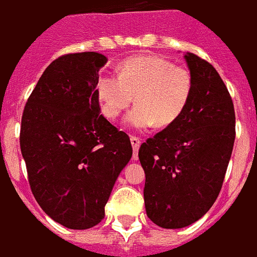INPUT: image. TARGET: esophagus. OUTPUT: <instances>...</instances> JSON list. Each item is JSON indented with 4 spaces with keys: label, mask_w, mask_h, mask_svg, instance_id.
<instances>
[{
    "label": "esophagus",
    "mask_w": 257,
    "mask_h": 257,
    "mask_svg": "<svg viewBox=\"0 0 257 257\" xmlns=\"http://www.w3.org/2000/svg\"><path fill=\"white\" fill-rule=\"evenodd\" d=\"M131 146H133V150H134V155H133V159H138V151L139 147H141V139L137 138V137H130Z\"/></svg>",
    "instance_id": "esophagus-1"
}]
</instances>
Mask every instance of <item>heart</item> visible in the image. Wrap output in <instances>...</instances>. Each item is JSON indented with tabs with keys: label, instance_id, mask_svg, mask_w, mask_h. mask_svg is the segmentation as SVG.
I'll list each match as a JSON object with an SVG mask.
<instances>
[{
	"label": "heart",
	"instance_id": "obj_1",
	"mask_svg": "<svg viewBox=\"0 0 257 257\" xmlns=\"http://www.w3.org/2000/svg\"><path fill=\"white\" fill-rule=\"evenodd\" d=\"M194 87L190 70L175 66L159 55H137L119 65L118 75L103 74L96 81L100 111L107 119L118 118L131 104L126 115L130 128L145 131L155 124L166 127L176 122L188 106Z\"/></svg>",
	"mask_w": 257,
	"mask_h": 257
}]
</instances>
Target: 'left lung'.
Segmentation results:
<instances>
[{
  "label": "left lung",
  "mask_w": 257,
  "mask_h": 257,
  "mask_svg": "<svg viewBox=\"0 0 257 257\" xmlns=\"http://www.w3.org/2000/svg\"><path fill=\"white\" fill-rule=\"evenodd\" d=\"M194 87L176 122L139 149L147 216L162 228H183L208 212L220 192L235 142V110L215 67L184 54Z\"/></svg>",
  "instance_id": "1"
}]
</instances>
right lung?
I'll use <instances>...</instances> for the list:
<instances>
[{
  "instance_id": "right-lung-1",
  "label": "right lung",
  "mask_w": 257,
  "mask_h": 257,
  "mask_svg": "<svg viewBox=\"0 0 257 257\" xmlns=\"http://www.w3.org/2000/svg\"><path fill=\"white\" fill-rule=\"evenodd\" d=\"M103 54L59 57L25 106L20 145L37 203L54 221L87 229L104 217L119 174L133 157L128 135L100 114L96 96Z\"/></svg>"
}]
</instances>
